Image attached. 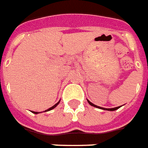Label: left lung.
Segmentation results:
<instances>
[{
  "mask_svg": "<svg viewBox=\"0 0 148 148\" xmlns=\"http://www.w3.org/2000/svg\"><path fill=\"white\" fill-rule=\"evenodd\" d=\"M88 101V103L91 104V106H93V107H95V108H101V109H103V110H108V111H114V110H116L117 108H119L121 107H116V108H101V107H98L97 105H95L94 103H92L91 102H90L89 100H87Z\"/></svg>",
  "mask_w": 148,
  "mask_h": 148,
  "instance_id": "obj_1",
  "label": "left lung"
}]
</instances>
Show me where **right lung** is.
Here are the masks:
<instances>
[{
    "mask_svg": "<svg viewBox=\"0 0 148 148\" xmlns=\"http://www.w3.org/2000/svg\"><path fill=\"white\" fill-rule=\"evenodd\" d=\"M58 103H59V102H58V103H56L55 105H53V107H51V108H49V109H48V111H49V110H52L53 108H55V107H56V106H57V104H58ZM33 112V113H36V114H37V113H39V112Z\"/></svg>",
    "mask_w": 148,
    "mask_h": 148,
    "instance_id": "1",
    "label": "right lung"
}]
</instances>
